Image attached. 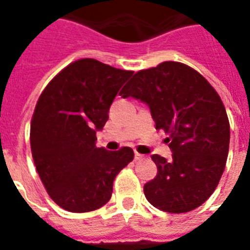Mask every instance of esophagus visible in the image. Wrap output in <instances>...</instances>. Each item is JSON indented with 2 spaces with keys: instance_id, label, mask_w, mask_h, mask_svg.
Listing matches in <instances>:
<instances>
[{
  "instance_id": "esophagus-1",
  "label": "esophagus",
  "mask_w": 250,
  "mask_h": 250,
  "mask_svg": "<svg viewBox=\"0 0 250 250\" xmlns=\"http://www.w3.org/2000/svg\"><path fill=\"white\" fill-rule=\"evenodd\" d=\"M144 154H140V153H137L135 152V160L136 161H141V160H144Z\"/></svg>"
}]
</instances>
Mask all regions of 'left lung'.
Returning <instances> with one entry per match:
<instances>
[{
	"label": "left lung",
	"instance_id": "1",
	"mask_svg": "<svg viewBox=\"0 0 250 250\" xmlns=\"http://www.w3.org/2000/svg\"><path fill=\"white\" fill-rule=\"evenodd\" d=\"M121 96L148 104L157 129L168 133L172 158L158 154L145 197L166 213H188L211 196L225 171L229 122L219 94L194 68L166 61L140 70Z\"/></svg>",
	"mask_w": 250,
	"mask_h": 250
}]
</instances>
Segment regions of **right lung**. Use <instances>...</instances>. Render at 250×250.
Here are the masks:
<instances>
[{
    "instance_id": "obj_1",
    "label": "right lung",
    "mask_w": 250,
    "mask_h": 250,
    "mask_svg": "<svg viewBox=\"0 0 250 250\" xmlns=\"http://www.w3.org/2000/svg\"><path fill=\"white\" fill-rule=\"evenodd\" d=\"M133 71L83 58L60 71L39 97L31 121L37 174L53 201L72 213L100 209L113 193L133 150L96 146V131L109 119L114 98Z\"/></svg>"
}]
</instances>
